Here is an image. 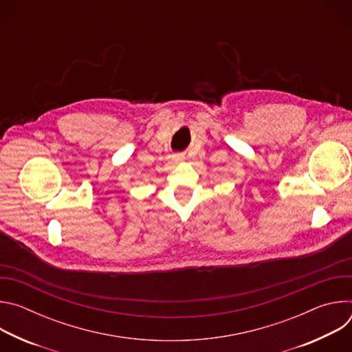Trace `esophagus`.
<instances>
[{"label":"esophagus","mask_w":352,"mask_h":352,"mask_svg":"<svg viewBox=\"0 0 352 352\" xmlns=\"http://www.w3.org/2000/svg\"><path fill=\"white\" fill-rule=\"evenodd\" d=\"M184 159H185V156H184L182 153H177V155L173 156V160H174L175 163H181V162H184Z\"/></svg>","instance_id":"1"}]
</instances>
